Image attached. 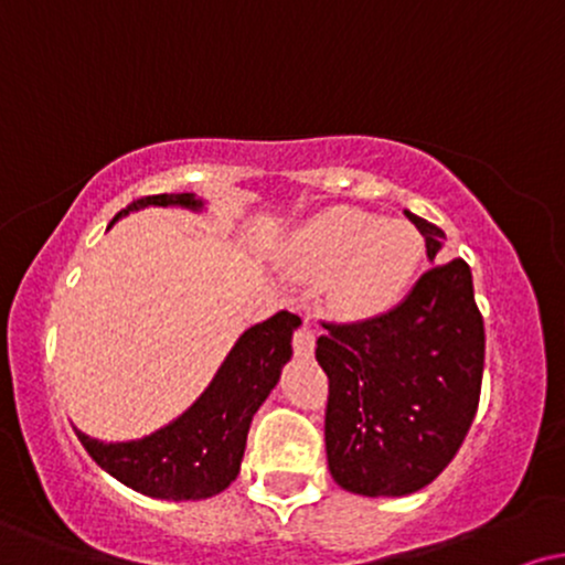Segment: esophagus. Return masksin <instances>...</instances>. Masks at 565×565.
Segmentation results:
<instances>
[{"label":"esophagus","mask_w":565,"mask_h":565,"mask_svg":"<svg viewBox=\"0 0 565 565\" xmlns=\"http://www.w3.org/2000/svg\"><path fill=\"white\" fill-rule=\"evenodd\" d=\"M291 345H295V353L297 355H313L316 337H313V332H310L308 321H302L300 327L295 329V337H291Z\"/></svg>","instance_id":"esophagus-1"}]
</instances>
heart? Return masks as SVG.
Listing matches in <instances>:
<instances>
[{"mask_svg": "<svg viewBox=\"0 0 565 565\" xmlns=\"http://www.w3.org/2000/svg\"><path fill=\"white\" fill-rule=\"evenodd\" d=\"M295 257L310 274L329 276V297L342 316L374 319L404 300L423 260V238L404 220L337 206L302 225Z\"/></svg>", "mask_w": 565, "mask_h": 565, "instance_id": "obj_1", "label": "heart"}]
</instances>
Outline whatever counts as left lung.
<instances>
[{
    "label": "left lung",
    "mask_w": 565,
    "mask_h": 565,
    "mask_svg": "<svg viewBox=\"0 0 565 565\" xmlns=\"http://www.w3.org/2000/svg\"><path fill=\"white\" fill-rule=\"evenodd\" d=\"M436 263L387 313L329 323L316 361L329 377V472L364 497H404L436 481L481 398L483 316L462 257L438 263L444 231L406 212Z\"/></svg>",
    "instance_id": "left-lung-1"
}]
</instances>
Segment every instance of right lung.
Here are the masks:
<instances>
[{"label":"right lung","instance_id":"obj_1","mask_svg":"<svg viewBox=\"0 0 565 565\" xmlns=\"http://www.w3.org/2000/svg\"><path fill=\"white\" fill-rule=\"evenodd\" d=\"M148 204L199 210L201 201L193 193H159L135 199L116 217ZM297 327L295 313L278 310L246 329L196 404L151 436L127 444H100L79 430L76 436L103 470L140 494L174 502L215 497L236 481L252 417L281 377Z\"/></svg>","mask_w":565,"mask_h":565}]
</instances>
